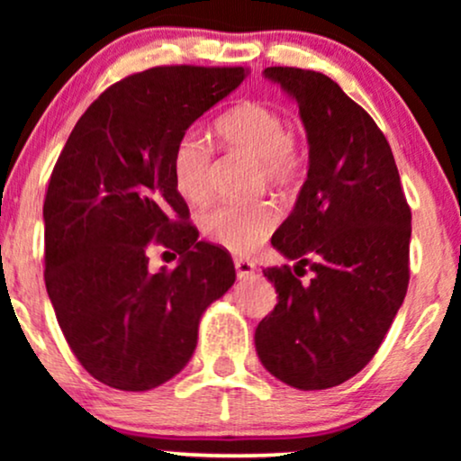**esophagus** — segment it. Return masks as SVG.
Listing matches in <instances>:
<instances>
[{
    "label": "esophagus",
    "instance_id": "esophagus-1",
    "mask_svg": "<svg viewBox=\"0 0 461 461\" xmlns=\"http://www.w3.org/2000/svg\"><path fill=\"white\" fill-rule=\"evenodd\" d=\"M235 270H237L239 279H245V276H249L251 273H254L256 264L251 260H245V258H235Z\"/></svg>",
    "mask_w": 461,
    "mask_h": 461
}]
</instances>
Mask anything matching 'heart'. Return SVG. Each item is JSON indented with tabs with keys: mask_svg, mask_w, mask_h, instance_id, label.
<instances>
[{
	"mask_svg": "<svg viewBox=\"0 0 461 461\" xmlns=\"http://www.w3.org/2000/svg\"><path fill=\"white\" fill-rule=\"evenodd\" d=\"M213 134L224 147L256 161L258 186L287 193L300 185L306 155L300 138L289 130L285 117L273 106L243 103L226 111L213 123ZM212 150L194 136H182L172 155L176 191L191 205L210 199ZM279 222L270 201L251 205H218L203 218V232L232 254L248 256L260 248Z\"/></svg>",
	"mask_w": 461,
	"mask_h": 461,
	"instance_id": "b5f03b06",
	"label": "heart"
}]
</instances>
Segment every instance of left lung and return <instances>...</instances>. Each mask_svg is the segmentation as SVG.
Here are the masks:
<instances>
[{"mask_svg": "<svg viewBox=\"0 0 461 461\" xmlns=\"http://www.w3.org/2000/svg\"><path fill=\"white\" fill-rule=\"evenodd\" d=\"M300 106L308 178L273 245L295 267L264 270L275 311L256 330L264 367L289 386L350 380L380 348L409 285L411 210L386 136L323 73L268 67ZM313 270L302 282L305 268Z\"/></svg>", "mask_w": 461, "mask_h": 461, "instance_id": "1", "label": "left lung"}]
</instances>
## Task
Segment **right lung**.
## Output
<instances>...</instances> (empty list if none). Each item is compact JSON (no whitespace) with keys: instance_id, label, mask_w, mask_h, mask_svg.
Wrapping results in <instances>:
<instances>
[{"instance_id":"right-lung-1","label":"right lung","mask_w":461,"mask_h":461,"mask_svg":"<svg viewBox=\"0 0 461 461\" xmlns=\"http://www.w3.org/2000/svg\"><path fill=\"white\" fill-rule=\"evenodd\" d=\"M248 73H131L87 106L56 161L43 201V279L68 348L106 386L140 393L182 371L201 314L235 283L230 256L197 241L172 155L188 125ZM153 247L180 255L179 267L150 271Z\"/></svg>"}]
</instances>
